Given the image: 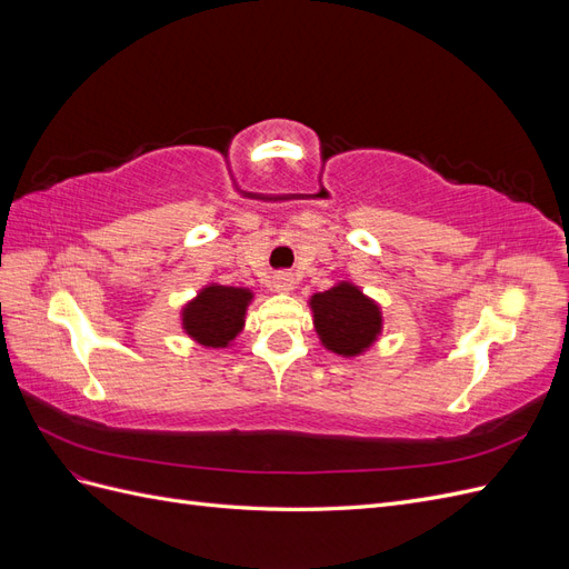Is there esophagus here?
<instances>
[{
  "instance_id": "34e87169",
  "label": "esophagus",
  "mask_w": 569,
  "mask_h": 569,
  "mask_svg": "<svg viewBox=\"0 0 569 569\" xmlns=\"http://www.w3.org/2000/svg\"><path fill=\"white\" fill-rule=\"evenodd\" d=\"M272 287L278 291H289L291 287H295V274H291V272H274L272 274Z\"/></svg>"
}]
</instances>
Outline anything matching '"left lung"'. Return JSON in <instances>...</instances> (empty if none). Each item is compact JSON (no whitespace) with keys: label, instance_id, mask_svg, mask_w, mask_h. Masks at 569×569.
I'll return each instance as SVG.
<instances>
[{"label":"left lung","instance_id":"1","mask_svg":"<svg viewBox=\"0 0 569 569\" xmlns=\"http://www.w3.org/2000/svg\"><path fill=\"white\" fill-rule=\"evenodd\" d=\"M311 308L322 343L339 356H358L380 335V308L349 282L320 291L311 299Z\"/></svg>","mask_w":569,"mask_h":569}]
</instances>
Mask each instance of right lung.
Wrapping results in <instances>:
<instances>
[{"mask_svg":"<svg viewBox=\"0 0 569 569\" xmlns=\"http://www.w3.org/2000/svg\"><path fill=\"white\" fill-rule=\"evenodd\" d=\"M251 291L211 284L182 311V325L189 337L203 347H226L244 325Z\"/></svg>","mask_w":569,"mask_h":569,"instance_id":"1","label":"right lung"}]
</instances>
